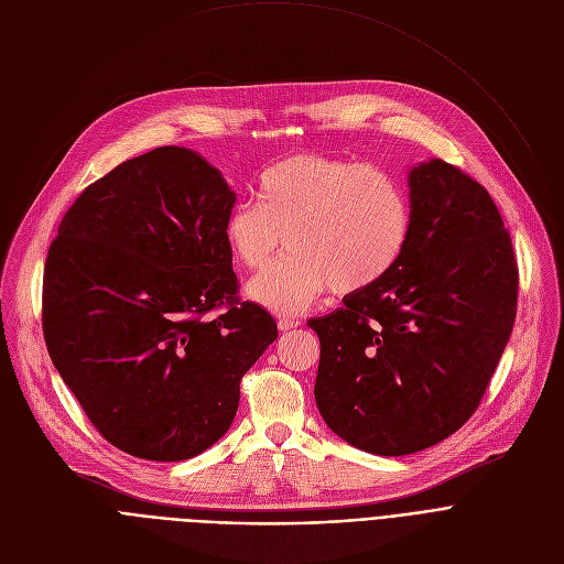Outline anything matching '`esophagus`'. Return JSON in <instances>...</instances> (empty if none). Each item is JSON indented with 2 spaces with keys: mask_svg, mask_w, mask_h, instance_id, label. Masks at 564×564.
<instances>
[{
  "mask_svg": "<svg viewBox=\"0 0 564 564\" xmlns=\"http://www.w3.org/2000/svg\"><path fill=\"white\" fill-rule=\"evenodd\" d=\"M300 323L295 321V318H286V316H282L280 321H278V329L280 332H289V329H293V327H297Z\"/></svg>",
  "mask_w": 564,
  "mask_h": 564,
  "instance_id": "34e87169",
  "label": "esophagus"
}]
</instances>
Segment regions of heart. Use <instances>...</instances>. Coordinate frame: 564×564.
<instances>
[{
	"instance_id": "obj_1",
	"label": "heart",
	"mask_w": 564,
	"mask_h": 564,
	"mask_svg": "<svg viewBox=\"0 0 564 564\" xmlns=\"http://www.w3.org/2000/svg\"><path fill=\"white\" fill-rule=\"evenodd\" d=\"M256 202L228 213L224 237L248 271L267 269L286 237L293 256L248 284V297L275 314H300L329 289L349 295L379 284L410 241L408 195L377 165L291 154L262 172Z\"/></svg>"
}]
</instances>
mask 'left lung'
I'll return each instance as SVG.
<instances>
[{"label": "left lung", "mask_w": 564, "mask_h": 564, "mask_svg": "<svg viewBox=\"0 0 564 564\" xmlns=\"http://www.w3.org/2000/svg\"><path fill=\"white\" fill-rule=\"evenodd\" d=\"M412 230L399 264L306 325L321 338L316 403L360 451L399 457L479 408L518 311V262L486 187L432 159L410 170Z\"/></svg>", "instance_id": "left-lung-1"}]
</instances>
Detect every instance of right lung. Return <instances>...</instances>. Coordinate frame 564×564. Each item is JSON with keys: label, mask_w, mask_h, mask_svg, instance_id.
I'll use <instances>...</instances> for the list:
<instances>
[{"label": "right lung", "mask_w": 564, "mask_h": 564, "mask_svg": "<svg viewBox=\"0 0 564 564\" xmlns=\"http://www.w3.org/2000/svg\"><path fill=\"white\" fill-rule=\"evenodd\" d=\"M232 206L199 154L156 148L87 185L48 246V356L122 453L181 462L210 448L235 419L241 377L278 338L269 311L237 295Z\"/></svg>", "instance_id": "right-lung-1"}]
</instances>
